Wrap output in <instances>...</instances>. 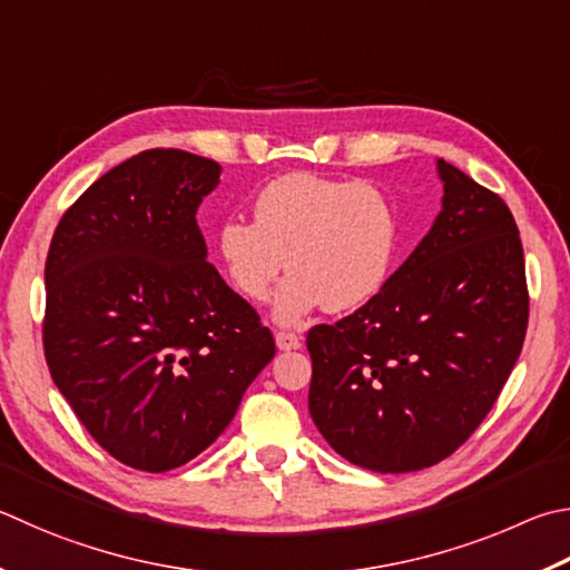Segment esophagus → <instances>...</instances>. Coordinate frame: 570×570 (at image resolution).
Returning a JSON list of instances; mask_svg holds the SVG:
<instances>
[{
    "mask_svg": "<svg viewBox=\"0 0 570 570\" xmlns=\"http://www.w3.org/2000/svg\"><path fill=\"white\" fill-rule=\"evenodd\" d=\"M276 346L282 351H296L302 348V336L292 334V331H276Z\"/></svg>",
    "mask_w": 570,
    "mask_h": 570,
    "instance_id": "34e87169",
    "label": "esophagus"
}]
</instances>
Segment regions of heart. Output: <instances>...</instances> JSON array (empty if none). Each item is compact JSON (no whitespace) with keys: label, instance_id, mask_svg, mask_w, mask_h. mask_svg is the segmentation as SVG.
I'll return each mask as SVG.
<instances>
[{"label":"heart","instance_id":"1","mask_svg":"<svg viewBox=\"0 0 570 570\" xmlns=\"http://www.w3.org/2000/svg\"><path fill=\"white\" fill-rule=\"evenodd\" d=\"M399 246V219L386 191L368 181L312 171L268 181L254 202V222L232 216L216 249L236 292L274 302L278 324H298L314 308L354 312L386 286Z\"/></svg>","mask_w":570,"mask_h":570}]
</instances>
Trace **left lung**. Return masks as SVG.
<instances>
[{
  "instance_id": "8db88e82",
  "label": "left lung",
  "mask_w": 570,
  "mask_h": 570,
  "mask_svg": "<svg viewBox=\"0 0 570 570\" xmlns=\"http://www.w3.org/2000/svg\"><path fill=\"white\" fill-rule=\"evenodd\" d=\"M441 214L386 286L306 336L308 413L338 456L379 473L449 459L509 381L529 326L519 226L499 194L436 161Z\"/></svg>"
}]
</instances>
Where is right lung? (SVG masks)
<instances>
[{
  "instance_id": "obj_1",
  "label": "right lung",
  "mask_w": 570,
  "mask_h": 570,
  "mask_svg": "<svg viewBox=\"0 0 570 570\" xmlns=\"http://www.w3.org/2000/svg\"><path fill=\"white\" fill-rule=\"evenodd\" d=\"M214 159L147 149L61 216L45 284V356L101 449L161 473L219 439L276 346L214 264L196 209Z\"/></svg>"
}]
</instances>
